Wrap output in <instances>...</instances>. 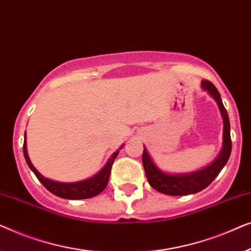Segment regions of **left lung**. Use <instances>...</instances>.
<instances>
[{
  "mask_svg": "<svg viewBox=\"0 0 251 251\" xmlns=\"http://www.w3.org/2000/svg\"><path fill=\"white\" fill-rule=\"evenodd\" d=\"M201 88L208 92V95L215 99L217 102L221 115L223 118V146L221 153L214 160V162L209 164L203 169L193 171L187 174H169L161 170L154 163L152 157L150 156L146 147L144 146L143 152V166L145 170L147 180L154 190L160 193L167 195H188L198 193L211 184V181L218 176L223 168L229 159L232 151L231 142V126L227 112L223 105L221 95L214 84L207 80L201 82Z\"/></svg>",
  "mask_w": 251,
  "mask_h": 251,
  "instance_id": "obj_1",
  "label": "left lung"
}]
</instances>
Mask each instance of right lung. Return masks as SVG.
Wrapping results in <instances>:
<instances>
[{
  "instance_id": "1",
  "label": "right lung",
  "mask_w": 251,
  "mask_h": 251,
  "mask_svg": "<svg viewBox=\"0 0 251 251\" xmlns=\"http://www.w3.org/2000/svg\"><path fill=\"white\" fill-rule=\"evenodd\" d=\"M123 146L125 145H122L116 152L112 154V156L109 157L107 162H106L104 168H102L98 174H96L95 176L87 178V179L84 180L74 181V183H61V181L49 179V178L44 177L43 175H41L39 171L36 170V168L33 166L32 162H30L28 153H27L26 133L25 138H24L23 151L24 156H25V160L27 164H28V167L30 168V170L35 174L37 179L43 184V186L46 187L48 191L51 192V193L54 195H57V197L68 199V200H82V199L96 197V195L101 193V192L105 190V187L107 186L113 163H114V160L116 159V156H118L120 150L123 149Z\"/></svg>"
}]
</instances>
